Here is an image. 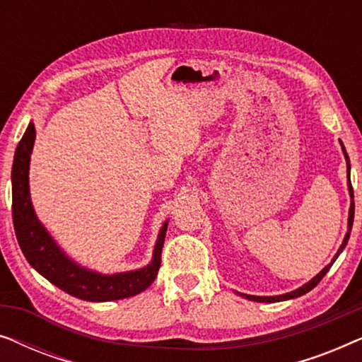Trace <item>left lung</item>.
Returning a JSON list of instances; mask_svg holds the SVG:
<instances>
[{"mask_svg":"<svg viewBox=\"0 0 362 362\" xmlns=\"http://www.w3.org/2000/svg\"><path fill=\"white\" fill-rule=\"evenodd\" d=\"M343 151H344V156H346V161H348V181H349V158H348V153H346V150H344V146H343ZM349 194H351V209H349V219H348V234H346V237H344V240H343V244H341V247H339V250H338V254H336V257L333 259V262H331L329 265H326L323 270L320 272L318 275L315 276L313 280H310L308 284L306 285H303V286H300L298 290H295V291H291V293H286V295H280V296H252V295H244V293H239L240 296H244V298H247V300H252V301H262V303H275V301H284V300H290V298H296V296H301V295H305V293H308L310 290H313L316 285L320 284L321 280H323V276L328 274V270L331 269V265L334 264V260L338 259V255L341 254V252H343V249L346 247V244H348V239H349V234H351V229H353V221H354V192H353V186H351V181H349Z\"/></svg>","mask_w":362,"mask_h":362,"instance_id":"obj_1","label":"left lung"}]
</instances>
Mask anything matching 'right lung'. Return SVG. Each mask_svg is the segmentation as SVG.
Returning <instances> with one entry per match:
<instances>
[{
	"label": "right lung",
	"mask_w": 362,
	"mask_h": 362,
	"mask_svg": "<svg viewBox=\"0 0 362 362\" xmlns=\"http://www.w3.org/2000/svg\"><path fill=\"white\" fill-rule=\"evenodd\" d=\"M36 130L29 123L21 141L18 143L13 163V224L24 257L39 274L76 298L87 301H112L128 298L146 290L156 279L161 265V250L166 227H161L153 262L145 269L117 275H98L78 267L67 259L54 244L51 235L37 221L29 197V158H31Z\"/></svg>",
	"instance_id": "right-lung-1"
}]
</instances>
